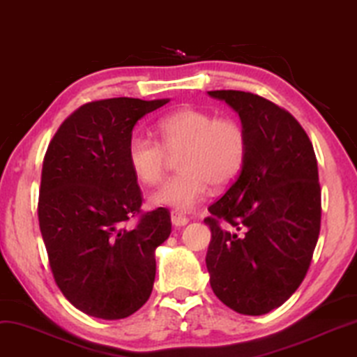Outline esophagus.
Here are the masks:
<instances>
[{"instance_id": "34e87169", "label": "esophagus", "mask_w": 357, "mask_h": 357, "mask_svg": "<svg viewBox=\"0 0 357 357\" xmlns=\"http://www.w3.org/2000/svg\"><path fill=\"white\" fill-rule=\"evenodd\" d=\"M171 222H173V225H176V227H184V225L189 222V219L183 214V212L173 211L171 212Z\"/></svg>"}]
</instances>
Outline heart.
Wrapping results in <instances>:
<instances>
[{
	"mask_svg": "<svg viewBox=\"0 0 357 357\" xmlns=\"http://www.w3.org/2000/svg\"><path fill=\"white\" fill-rule=\"evenodd\" d=\"M160 142L133 133L126 158L139 183L156 186L163 181L173 156L178 171L158 191L151 202L188 212L204 199L209 184L222 188L241 174L249 153V137L241 121L201 108H179L158 119Z\"/></svg>",
	"mask_w": 357,
	"mask_h": 357,
	"instance_id": "obj_1",
	"label": "heart"
}]
</instances>
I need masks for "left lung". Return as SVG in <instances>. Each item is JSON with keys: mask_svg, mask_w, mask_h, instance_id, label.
<instances>
[{"mask_svg": "<svg viewBox=\"0 0 357 357\" xmlns=\"http://www.w3.org/2000/svg\"><path fill=\"white\" fill-rule=\"evenodd\" d=\"M241 116L245 165L209 206L206 265L215 296L259 317L290 298L308 272L319 225L321 188L308 135L290 112L241 90H212Z\"/></svg>", "mask_w": 357, "mask_h": 357, "instance_id": "8db88e82", "label": "left lung"}]
</instances>
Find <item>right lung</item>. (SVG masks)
Instances as JSON below:
<instances>
[{"label":"right lung","instance_id":"obj_1","mask_svg":"<svg viewBox=\"0 0 357 357\" xmlns=\"http://www.w3.org/2000/svg\"><path fill=\"white\" fill-rule=\"evenodd\" d=\"M89 102L67 116L43 161L39 227L59 290L90 317L121 319L150 298L155 250L171 234L165 207L142 212V189L126 158L137 121L168 103ZM137 218L132 229L124 224Z\"/></svg>","mask_w":357,"mask_h":357}]
</instances>
